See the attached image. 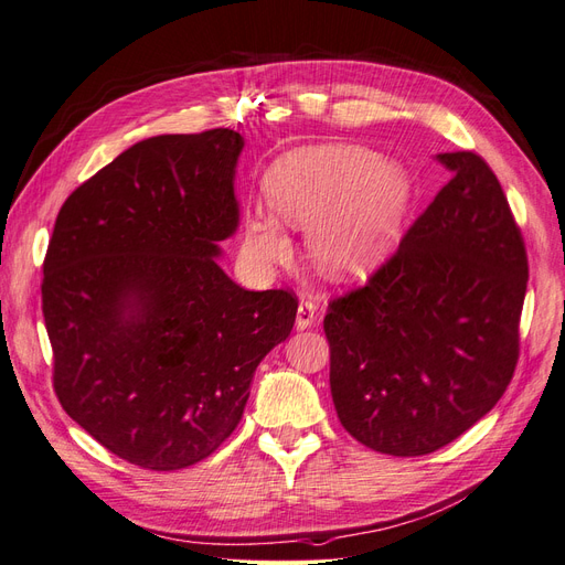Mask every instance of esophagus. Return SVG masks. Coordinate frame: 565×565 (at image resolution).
<instances>
[{
  "label": "esophagus",
  "mask_w": 565,
  "mask_h": 565,
  "mask_svg": "<svg viewBox=\"0 0 565 565\" xmlns=\"http://www.w3.org/2000/svg\"><path fill=\"white\" fill-rule=\"evenodd\" d=\"M316 320V301L301 299L297 309V330H309Z\"/></svg>",
  "instance_id": "34e87169"
}]
</instances>
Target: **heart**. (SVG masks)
Instances as JSON below:
<instances>
[{"mask_svg":"<svg viewBox=\"0 0 565 565\" xmlns=\"http://www.w3.org/2000/svg\"><path fill=\"white\" fill-rule=\"evenodd\" d=\"M274 210L243 221V249L256 266L292 259L287 226L309 231L311 259L334 280L365 278L398 241L413 188L403 169L358 146H303L268 169Z\"/></svg>","mask_w":565,"mask_h":565,"instance_id":"b5f03b06","label":"heart"}]
</instances>
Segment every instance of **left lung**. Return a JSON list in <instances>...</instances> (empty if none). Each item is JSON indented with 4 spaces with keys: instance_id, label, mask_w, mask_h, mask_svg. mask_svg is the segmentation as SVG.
<instances>
[{
    "instance_id": "obj_1",
    "label": "left lung",
    "mask_w": 565,
    "mask_h": 565,
    "mask_svg": "<svg viewBox=\"0 0 565 565\" xmlns=\"http://www.w3.org/2000/svg\"><path fill=\"white\" fill-rule=\"evenodd\" d=\"M365 287L330 301V388L363 446L417 457L502 398L519 361L527 256L498 177L471 150Z\"/></svg>"
}]
</instances>
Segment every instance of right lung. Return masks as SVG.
<instances>
[{
	"mask_svg": "<svg viewBox=\"0 0 565 565\" xmlns=\"http://www.w3.org/2000/svg\"><path fill=\"white\" fill-rule=\"evenodd\" d=\"M233 129L134 143L63 202L44 259L54 391L84 431L148 471L198 465L243 417L297 297L216 264L237 231Z\"/></svg>",
	"mask_w": 565,
	"mask_h": 565,
	"instance_id": "right-lung-1",
	"label": "right lung"
}]
</instances>
